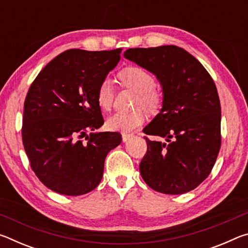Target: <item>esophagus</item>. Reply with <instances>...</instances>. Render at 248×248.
I'll return each mask as SVG.
<instances>
[{
    "label": "esophagus",
    "instance_id": "34e87169",
    "mask_svg": "<svg viewBox=\"0 0 248 248\" xmlns=\"http://www.w3.org/2000/svg\"><path fill=\"white\" fill-rule=\"evenodd\" d=\"M131 137H132L131 133H121V138H123L124 142H127Z\"/></svg>",
    "mask_w": 248,
    "mask_h": 248
}]
</instances>
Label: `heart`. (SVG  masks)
Here are the masks:
<instances>
[{
  "instance_id": "heart-1",
  "label": "heart",
  "mask_w": 248,
  "mask_h": 248,
  "mask_svg": "<svg viewBox=\"0 0 248 248\" xmlns=\"http://www.w3.org/2000/svg\"><path fill=\"white\" fill-rule=\"evenodd\" d=\"M119 78L124 86L137 93L134 98V106H142L150 111L157 110L162 104V94L155 89V78L149 71L141 66H128L119 72ZM114 83L109 78H105L100 82L96 100L102 110L107 111L114 102ZM145 114L142 109L132 111H118L108 117L106 125L111 131L127 133L137 129L144 123Z\"/></svg>"
}]
</instances>
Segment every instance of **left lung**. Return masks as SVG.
<instances>
[{
	"instance_id": "obj_1",
	"label": "left lung",
	"mask_w": 248,
	"mask_h": 248,
	"mask_svg": "<svg viewBox=\"0 0 248 248\" xmlns=\"http://www.w3.org/2000/svg\"><path fill=\"white\" fill-rule=\"evenodd\" d=\"M124 56L153 73L162 85L163 105L143 129L148 151L142 178L155 191L188 192L211 171L221 146V106L216 84L203 65L177 46L131 48Z\"/></svg>"
}]
</instances>
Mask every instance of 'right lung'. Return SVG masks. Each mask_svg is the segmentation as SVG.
I'll use <instances>...</instances> for the list:
<instances>
[{"instance_id":"right-lung-1","label":"right lung","mask_w":248,"mask_h":248,"mask_svg":"<svg viewBox=\"0 0 248 248\" xmlns=\"http://www.w3.org/2000/svg\"><path fill=\"white\" fill-rule=\"evenodd\" d=\"M121 50H66L29 87L24 103V149L33 173L58 194L79 196L95 189L108 152L121 143L118 132L87 136L104 124L96 93L119 62Z\"/></svg>"}]
</instances>
